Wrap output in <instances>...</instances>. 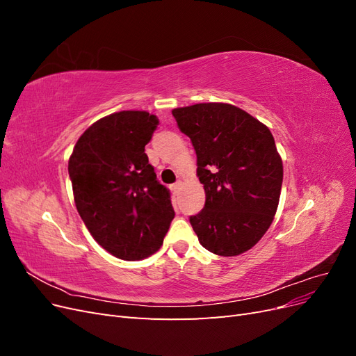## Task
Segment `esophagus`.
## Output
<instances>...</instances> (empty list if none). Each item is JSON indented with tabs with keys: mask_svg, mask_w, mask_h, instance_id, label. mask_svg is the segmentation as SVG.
Instances as JSON below:
<instances>
[{
	"mask_svg": "<svg viewBox=\"0 0 356 356\" xmlns=\"http://www.w3.org/2000/svg\"><path fill=\"white\" fill-rule=\"evenodd\" d=\"M170 188H172V191H174L175 195H177V193L181 190V181H177L175 184H172V186H170Z\"/></svg>",
	"mask_w": 356,
	"mask_h": 356,
	"instance_id": "esophagus-1",
	"label": "esophagus"
}]
</instances>
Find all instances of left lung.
<instances>
[{"label":"left lung","mask_w":356,"mask_h":356,"mask_svg":"<svg viewBox=\"0 0 356 356\" xmlns=\"http://www.w3.org/2000/svg\"><path fill=\"white\" fill-rule=\"evenodd\" d=\"M191 139L204 208L190 217L199 242L221 257L246 252L270 227L281 197L282 159L272 132L242 108L224 102L172 110Z\"/></svg>","instance_id":"8db88e82"}]
</instances>
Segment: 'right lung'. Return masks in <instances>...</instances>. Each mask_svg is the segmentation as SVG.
I'll use <instances>...</instances> for the list:
<instances>
[{
	"label": "right lung",
	"instance_id": "add662e5",
	"mask_svg": "<svg viewBox=\"0 0 356 356\" xmlns=\"http://www.w3.org/2000/svg\"><path fill=\"white\" fill-rule=\"evenodd\" d=\"M159 124L148 111H118L89 126L68 161L74 202L86 227L120 260L160 250L175 217L145 145Z\"/></svg>",
	"mask_w": 356,
	"mask_h": 356
}]
</instances>
